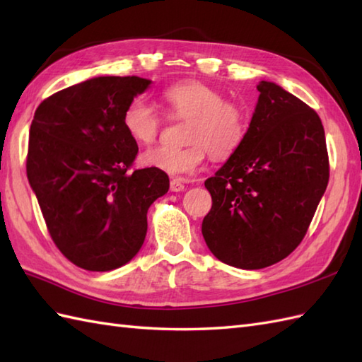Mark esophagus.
I'll return each instance as SVG.
<instances>
[{"mask_svg": "<svg viewBox=\"0 0 362 362\" xmlns=\"http://www.w3.org/2000/svg\"><path fill=\"white\" fill-rule=\"evenodd\" d=\"M169 188H171V191H174V193H179V191L185 189V185H183L182 179H173L171 183H169Z\"/></svg>", "mask_w": 362, "mask_h": 362, "instance_id": "34e87169", "label": "esophagus"}]
</instances>
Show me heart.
Returning a JSON list of instances; mask_svg holds the SVG:
<instances>
[{"instance_id":"obj_1","label":"heart","mask_w":362,"mask_h":362,"mask_svg":"<svg viewBox=\"0 0 362 362\" xmlns=\"http://www.w3.org/2000/svg\"><path fill=\"white\" fill-rule=\"evenodd\" d=\"M166 112L171 118L188 119L183 132L185 148L173 149L157 146L144 151L141 165L168 175H189L202 165L210 153L224 160L241 148L249 127L245 107L233 99H226L216 87L202 81L187 79L175 82L161 91ZM161 117L143 98H134L122 112V127L138 144L157 140Z\"/></svg>"}]
</instances>
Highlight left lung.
I'll return each instance as SVG.
<instances>
[{"instance_id": "obj_1", "label": "left lung", "mask_w": 362, "mask_h": 362, "mask_svg": "<svg viewBox=\"0 0 362 362\" xmlns=\"http://www.w3.org/2000/svg\"><path fill=\"white\" fill-rule=\"evenodd\" d=\"M257 88L241 148L205 180L213 205L204 240L222 263L241 269L272 266L302 243L329 177L319 115L274 82Z\"/></svg>"}]
</instances>
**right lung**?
Listing matches in <instances>:
<instances>
[{
  "label": "right lung",
  "instance_id": "obj_1",
  "mask_svg": "<svg viewBox=\"0 0 362 362\" xmlns=\"http://www.w3.org/2000/svg\"><path fill=\"white\" fill-rule=\"evenodd\" d=\"M149 86L138 76H99L46 98L34 113L28 180L54 244L86 271L129 263L144 243L149 206L169 189L165 173L130 169L138 144L122 112Z\"/></svg>",
  "mask_w": 362,
  "mask_h": 362
}]
</instances>
